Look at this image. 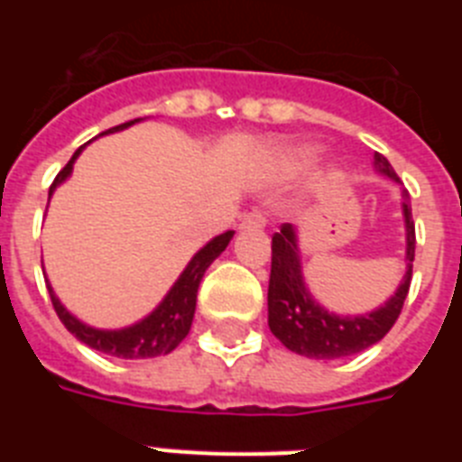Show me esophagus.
<instances>
[{
  "mask_svg": "<svg viewBox=\"0 0 462 462\" xmlns=\"http://www.w3.org/2000/svg\"><path fill=\"white\" fill-rule=\"evenodd\" d=\"M242 227H263L266 225V216L261 213V210H252V213H246L245 217H242Z\"/></svg>",
  "mask_w": 462,
  "mask_h": 462,
  "instance_id": "34e87169",
  "label": "esophagus"
}]
</instances>
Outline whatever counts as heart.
<instances>
[{
    "label": "heart",
    "instance_id": "heart-1",
    "mask_svg": "<svg viewBox=\"0 0 462 462\" xmlns=\"http://www.w3.org/2000/svg\"><path fill=\"white\" fill-rule=\"evenodd\" d=\"M307 158H309V155L302 153V155H300V158H297V162H307Z\"/></svg>",
    "mask_w": 462,
    "mask_h": 462
}]
</instances>
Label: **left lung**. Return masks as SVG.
<instances>
[{
  "label": "left lung",
  "instance_id": "obj_1",
  "mask_svg": "<svg viewBox=\"0 0 462 462\" xmlns=\"http://www.w3.org/2000/svg\"><path fill=\"white\" fill-rule=\"evenodd\" d=\"M379 172L398 180V174L381 153L374 155ZM402 216L408 227V273L401 288L386 304L365 316H336L311 300L304 288L295 227L285 223L271 242V281H268V326L288 350L311 359L350 357L372 347L393 328L408 297L415 261V220L410 208V194H402Z\"/></svg>",
  "mask_w": 462,
  "mask_h": 462
}]
</instances>
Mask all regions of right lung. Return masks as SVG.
<instances>
[{
	"label": "right lung",
	"mask_w": 462,
	"mask_h": 462,
	"mask_svg": "<svg viewBox=\"0 0 462 462\" xmlns=\"http://www.w3.org/2000/svg\"><path fill=\"white\" fill-rule=\"evenodd\" d=\"M134 122H139V119H132V122H125V125L112 126V129H107V132L103 134L126 129V126H132ZM79 153H81V148L76 151L74 158L69 160L67 165L60 170V174L54 177L52 187H50V194L57 189V184H61V181L71 174V167H74V160L79 158ZM232 235H235V232L227 230L223 232V235H217L216 239H210L208 245L203 246L201 252L189 261V266L184 268V273L180 275V281L174 282L172 290L167 292V297L160 302V307L155 309L153 314L146 316L143 321L134 323L129 328H90V326H86V323H81L79 319H74V316L69 314L67 309L61 307L60 300L54 297L52 288H47L50 290V300H52L54 311H57L60 321L67 326V330L71 336H76L81 343L93 347V350L105 352V355H112V357L122 359H148L160 357V355H170V352L187 337L189 328H191V321H194L196 311V292H199V282H201L206 268L225 252V246L230 245Z\"/></svg>",
	"instance_id": "obj_1"
}]
</instances>
